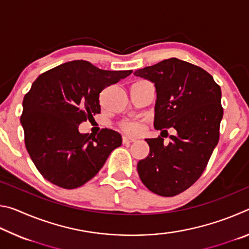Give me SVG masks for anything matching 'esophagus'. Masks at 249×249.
I'll use <instances>...</instances> for the list:
<instances>
[{"label": "esophagus", "instance_id": "34e87169", "mask_svg": "<svg viewBox=\"0 0 249 249\" xmlns=\"http://www.w3.org/2000/svg\"><path fill=\"white\" fill-rule=\"evenodd\" d=\"M136 142V140L134 138H129V137H123V144H130V142Z\"/></svg>", "mask_w": 249, "mask_h": 249}]
</instances>
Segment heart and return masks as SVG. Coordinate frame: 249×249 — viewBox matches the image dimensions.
Returning <instances> with one entry per match:
<instances>
[{
  "label": "heart",
  "instance_id": "1",
  "mask_svg": "<svg viewBox=\"0 0 249 249\" xmlns=\"http://www.w3.org/2000/svg\"><path fill=\"white\" fill-rule=\"evenodd\" d=\"M120 128L122 129V132L125 133L126 135L135 136V135H138L142 132L144 126L136 121H124L121 123Z\"/></svg>",
  "mask_w": 249,
  "mask_h": 249
}]
</instances>
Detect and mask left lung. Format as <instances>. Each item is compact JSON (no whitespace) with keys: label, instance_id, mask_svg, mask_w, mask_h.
Segmentation results:
<instances>
[{"label":"left lung","instance_id":"obj_1","mask_svg":"<svg viewBox=\"0 0 249 249\" xmlns=\"http://www.w3.org/2000/svg\"><path fill=\"white\" fill-rule=\"evenodd\" d=\"M155 83L157 100L154 126L163 138H147L149 155L137 163L142 182L151 192L174 196L187 190L203 174L220 138L223 117L221 88L200 67L177 58L165 59L134 72Z\"/></svg>","mask_w":249,"mask_h":249}]
</instances>
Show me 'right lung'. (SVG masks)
Listing matches in <instances>:
<instances>
[{
    "label": "right lung",
    "instance_id": "1",
    "mask_svg": "<svg viewBox=\"0 0 249 249\" xmlns=\"http://www.w3.org/2000/svg\"><path fill=\"white\" fill-rule=\"evenodd\" d=\"M132 70L99 69L74 60L46 71L24 96L20 123L34 165L49 182L64 189L81 187L98 174L122 136L104 128L94 136L79 125L101 112L99 95Z\"/></svg>",
    "mask_w": 249,
    "mask_h": 249
}]
</instances>
